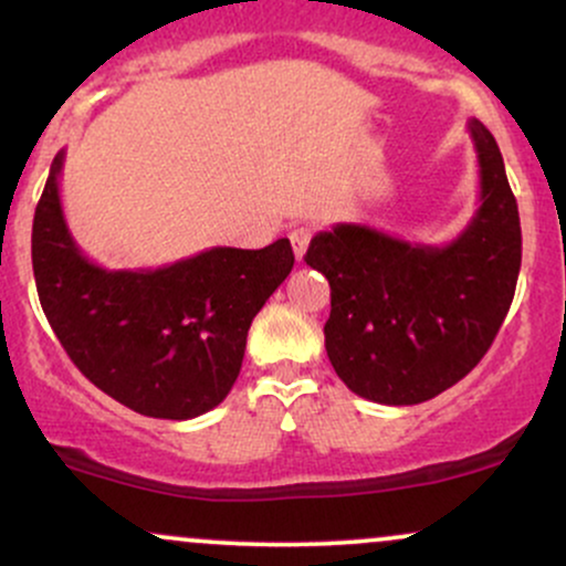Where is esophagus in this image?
<instances>
[{
	"label": "esophagus",
	"mask_w": 566,
	"mask_h": 566,
	"mask_svg": "<svg viewBox=\"0 0 566 566\" xmlns=\"http://www.w3.org/2000/svg\"><path fill=\"white\" fill-rule=\"evenodd\" d=\"M311 237H314V231H311L308 226H295V229L290 231V242H292V250H295V258H297V261H303L305 247H308Z\"/></svg>",
	"instance_id": "1"
}]
</instances>
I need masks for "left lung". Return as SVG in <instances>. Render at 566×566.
Here are the masks:
<instances>
[{
	"label": "left lung",
	"instance_id": "left-lung-1",
	"mask_svg": "<svg viewBox=\"0 0 566 566\" xmlns=\"http://www.w3.org/2000/svg\"><path fill=\"white\" fill-rule=\"evenodd\" d=\"M479 210L450 244H415L359 223L311 239L305 263L329 282L324 348L354 394L420 405L482 361L509 314L522 269V226L492 133L469 122Z\"/></svg>",
	"mask_w": 566,
	"mask_h": 566
}]
</instances>
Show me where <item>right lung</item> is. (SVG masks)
I'll use <instances>...</instances> for the list:
<instances>
[{
	"label": "right lung",
	"mask_w": 566,
	"mask_h": 566,
	"mask_svg": "<svg viewBox=\"0 0 566 566\" xmlns=\"http://www.w3.org/2000/svg\"><path fill=\"white\" fill-rule=\"evenodd\" d=\"M63 157L53 159L31 231L50 327L84 378L119 405L161 420L210 412L239 378L252 319L292 271L290 239L108 271L84 255L63 218Z\"/></svg>",
	"instance_id": "add662e5"
}]
</instances>
